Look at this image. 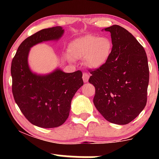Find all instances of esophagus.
<instances>
[{"label":"esophagus","mask_w":159,"mask_h":159,"mask_svg":"<svg viewBox=\"0 0 159 159\" xmlns=\"http://www.w3.org/2000/svg\"><path fill=\"white\" fill-rule=\"evenodd\" d=\"M89 78H90V75L87 73V72H84L83 75H82V78H83L84 82H85V83L86 82H88Z\"/></svg>","instance_id":"obj_1"}]
</instances>
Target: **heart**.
<instances>
[{"instance_id":"obj_1","label":"heart","mask_w":159,"mask_h":159,"mask_svg":"<svg viewBox=\"0 0 159 159\" xmlns=\"http://www.w3.org/2000/svg\"><path fill=\"white\" fill-rule=\"evenodd\" d=\"M113 51V43L107 36L86 35L69 45V55L75 60H84L90 69H98L107 63Z\"/></svg>"}]
</instances>
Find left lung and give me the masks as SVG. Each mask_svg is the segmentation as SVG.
<instances>
[{"label": "left lung", "instance_id": "left-lung-1", "mask_svg": "<svg viewBox=\"0 0 159 159\" xmlns=\"http://www.w3.org/2000/svg\"><path fill=\"white\" fill-rule=\"evenodd\" d=\"M105 30L111 33L112 53L105 65L90 71L89 82L96 89L93 103L98 112L110 123L125 125L147 104L148 61L143 47L125 28L114 25Z\"/></svg>", "mask_w": 159, "mask_h": 159}]
</instances>
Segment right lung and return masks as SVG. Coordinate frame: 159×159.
Here are the masks:
<instances>
[{
    "instance_id": "add662e5",
    "label": "right lung",
    "mask_w": 159,
    "mask_h": 159,
    "mask_svg": "<svg viewBox=\"0 0 159 159\" xmlns=\"http://www.w3.org/2000/svg\"><path fill=\"white\" fill-rule=\"evenodd\" d=\"M63 33L62 27L57 26L27 37L18 48L11 64L14 99L26 119L41 128H55L65 123L72 98L84 84L80 70L66 73L57 69L41 75L29 68L30 48L42 42L59 39Z\"/></svg>"
}]
</instances>
